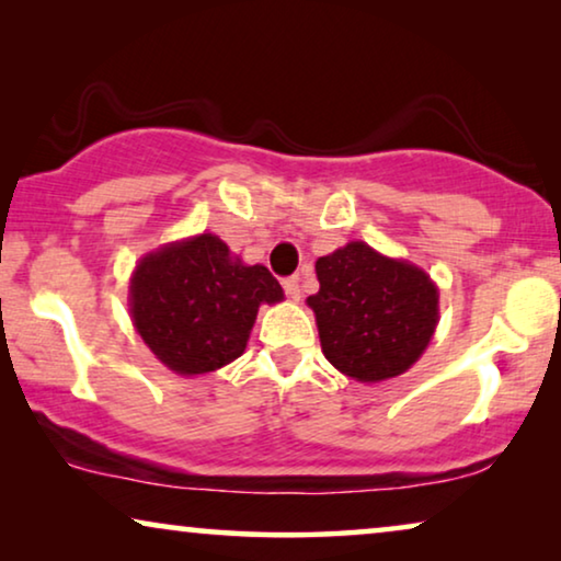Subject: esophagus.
<instances>
[{
  "label": "esophagus",
  "mask_w": 561,
  "mask_h": 561,
  "mask_svg": "<svg viewBox=\"0 0 561 561\" xmlns=\"http://www.w3.org/2000/svg\"><path fill=\"white\" fill-rule=\"evenodd\" d=\"M283 290H286L288 298L298 301V298H301V280H298V275H290V278L283 280Z\"/></svg>",
  "instance_id": "obj_1"
}]
</instances>
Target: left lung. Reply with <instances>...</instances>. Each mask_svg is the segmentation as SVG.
I'll return each instance as SVG.
<instances>
[{"label": "left lung", "instance_id": "8db88e82", "mask_svg": "<svg viewBox=\"0 0 561 561\" xmlns=\"http://www.w3.org/2000/svg\"><path fill=\"white\" fill-rule=\"evenodd\" d=\"M321 352L359 382H380L409 370L432 342L439 290L421 267L350 242L317 260Z\"/></svg>", "mask_w": 561, "mask_h": 561}]
</instances>
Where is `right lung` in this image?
Returning <instances> with one entry per match:
<instances>
[{
	"label": "right lung",
	"mask_w": 561,
	"mask_h": 561,
	"mask_svg": "<svg viewBox=\"0 0 561 561\" xmlns=\"http://www.w3.org/2000/svg\"><path fill=\"white\" fill-rule=\"evenodd\" d=\"M280 298V283L265 265H244L209 232L145 255L129 280L137 334L160 363L186 378L240 357L260 304Z\"/></svg>",
	"instance_id": "obj_1"
}]
</instances>
